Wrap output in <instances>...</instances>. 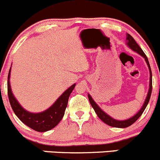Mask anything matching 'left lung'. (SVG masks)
Listing matches in <instances>:
<instances>
[{
	"mask_svg": "<svg viewBox=\"0 0 160 160\" xmlns=\"http://www.w3.org/2000/svg\"><path fill=\"white\" fill-rule=\"evenodd\" d=\"M126 43H127L128 47L132 50L133 51L136 52L137 53H138L139 55L142 57V58L145 59V62H146L147 65H148V70H149V74H150V77H149V87H148V93H147L146 98L145 99V102H144L143 105H142V108L139 110V111L136 114H134L133 117L132 118H128L127 120H123V121H119V120H116L114 118H113L112 117H110V115L107 114L106 112H104L99 106L96 104V102L93 100V99L92 98V96H90V94L88 93V100H89L90 104L92 107V108L94 109L95 112L97 114V116L99 117V119L101 121H103L105 124H108L109 126H111V127L113 128H128L129 126H131L132 124H133L138 119L141 117V115L142 114V113L144 112L145 109L146 108L147 105H148V102H149L150 99V96H151V93H152V72H151V68H150L149 63H148V58H147L146 55L145 54V53L143 52V50H142L140 47L138 45L137 42H135V40L134 39V38L132 37L131 35H129L128 33H127L126 35Z\"/></svg>",
	"mask_w": 160,
	"mask_h": 160,
	"instance_id": "left-lung-1",
	"label": "left lung"
}]
</instances>
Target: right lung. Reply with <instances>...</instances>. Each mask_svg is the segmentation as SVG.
Segmentation results:
<instances>
[{"instance_id": "right-lung-1", "label": "right lung", "mask_w": 160, "mask_h": 160, "mask_svg": "<svg viewBox=\"0 0 160 160\" xmlns=\"http://www.w3.org/2000/svg\"><path fill=\"white\" fill-rule=\"evenodd\" d=\"M11 68L8 78V94L12 110L18 119L30 128L39 132H47L56 127L64 117L68 98L76 84H73L65 90L48 109L39 113H32L20 105L12 92L10 84Z\"/></svg>"}]
</instances>
